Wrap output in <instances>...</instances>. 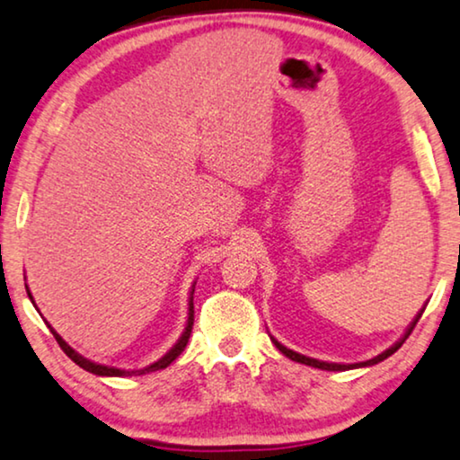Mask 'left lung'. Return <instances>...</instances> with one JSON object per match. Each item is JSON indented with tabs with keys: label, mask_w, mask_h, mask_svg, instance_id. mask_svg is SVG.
Here are the masks:
<instances>
[{
	"label": "left lung",
	"mask_w": 460,
	"mask_h": 460,
	"mask_svg": "<svg viewBox=\"0 0 460 460\" xmlns=\"http://www.w3.org/2000/svg\"><path fill=\"white\" fill-rule=\"evenodd\" d=\"M420 314H423V312H419V316L412 320V324L408 326L406 335L402 337L398 343L392 345V348L383 351V354H379V356H376V358H373V360H367V362H358V364H332V362H320V360H316V358H307V356H301V354H297V351H293V349H287L285 345H280L279 341H276V339H272V341H274L276 348H279V349L282 351V354H285L287 358H291V360H295V362L307 364V367H314V368H323V370H349V368H360V367H373V364H379V362H383V360H385V358H389V356H392V354H395V351H398V349L402 348V343L406 341L408 335H411L414 326H417L419 318H420Z\"/></svg>",
	"instance_id": "obj_1"
}]
</instances>
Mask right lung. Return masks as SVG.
I'll return each instance as SVG.
<instances>
[{"instance_id": "add662e5", "label": "right lung", "mask_w": 460, "mask_h": 460, "mask_svg": "<svg viewBox=\"0 0 460 460\" xmlns=\"http://www.w3.org/2000/svg\"><path fill=\"white\" fill-rule=\"evenodd\" d=\"M29 293V291H27ZM31 301H33V295L29 293ZM192 324H194V305H192V297H190V307H188V324H186V331L181 332V337L178 339V343L173 345L172 349L167 351L165 356L161 358V360H156L155 364H150V367L146 368H140V370H121V368H112V367H104V364H96V362H90L87 358H84L81 354H77L71 345H68L65 339H62L58 332H56L52 326H49V331H52V335L56 337V341H58V345L62 348V351L71 358V360L77 364V367H81L84 370H87V373H93V375H100V376H131V375H146V373H155V370H161V368H167L169 364H172L175 358H178L181 351H184L188 339H190V332H192Z\"/></svg>"}]
</instances>
